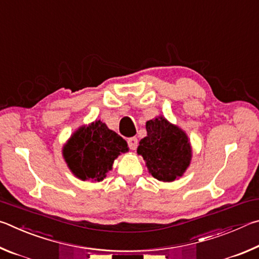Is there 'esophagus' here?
Here are the masks:
<instances>
[{"label": "esophagus", "instance_id": "esophagus-1", "mask_svg": "<svg viewBox=\"0 0 259 259\" xmlns=\"http://www.w3.org/2000/svg\"><path fill=\"white\" fill-rule=\"evenodd\" d=\"M128 145L130 147V150L135 151L136 148H137V145H138V139L136 137H131L128 139Z\"/></svg>", "mask_w": 259, "mask_h": 259}]
</instances>
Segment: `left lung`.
Segmentation results:
<instances>
[{
  "instance_id": "left-lung-1",
  "label": "left lung",
  "mask_w": 259,
  "mask_h": 259,
  "mask_svg": "<svg viewBox=\"0 0 259 259\" xmlns=\"http://www.w3.org/2000/svg\"><path fill=\"white\" fill-rule=\"evenodd\" d=\"M147 136L139 142L137 153L143 156L153 177L174 182L186 171L192 147L185 131L160 115L146 122Z\"/></svg>"
}]
</instances>
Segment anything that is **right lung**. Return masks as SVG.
<instances>
[{
	"instance_id": "obj_1",
	"label": "right lung",
	"mask_w": 259,
	"mask_h": 259,
	"mask_svg": "<svg viewBox=\"0 0 259 259\" xmlns=\"http://www.w3.org/2000/svg\"><path fill=\"white\" fill-rule=\"evenodd\" d=\"M129 151L125 140L100 120L82 125L63 147L68 168L81 181L102 182L114 160Z\"/></svg>"
}]
</instances>
